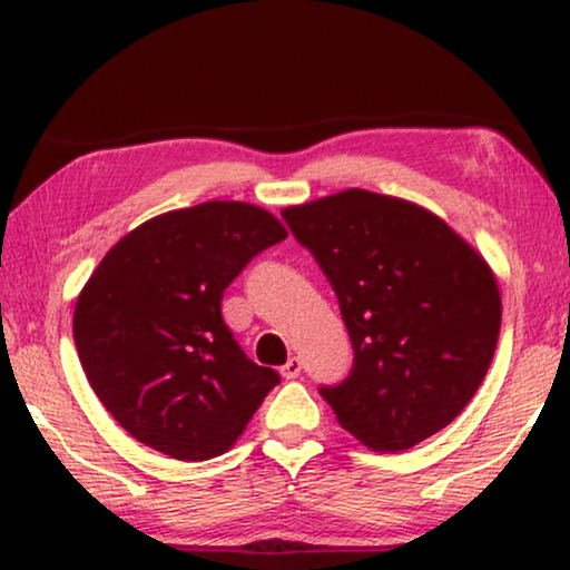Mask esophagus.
<instances>
[{
	"mask_svg": "<svg viewBox=\"0 0 570 570\" xmlns=\"http://www.w3.org/2000/svg\"><path fill=\"white\" fill-rule=\"evenodd\" d=\"M299 372H302V358H299V356H292V358H288V362L282 366L284 380H296V376H299Z\"/></svg>",
	"mask_w": 570,
	"mask_h": 570,
	"instance_id": "obj_1",
	"label": "esophagus"
}]
</instances>
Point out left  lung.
Returning <instances> with one entry per match:
<instances>
[{"label":"left lung","mask_w":570,"mask_h":570,"mask_svg":"<svg viewBox=\"0 0 570 570\" xmlns=\"http://www.w3.org/2000/svg\"><path fill=\"white\" fill-rule=\"evenodd\" d=\"M341 304L354 366L320 387L335 419L374 452L449 426L485 380L501 331L488 263L436 214L351 188L282 212Z\"/></svg>","instance_id":"1"}]
</instances>
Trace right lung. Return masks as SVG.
<instances>
[{
  "instance_id": "right-lung-1",
  "label": "right lung",
  "mask_w": 570,
  "mask_h": 570,
  "mask_svg": "<svg viewBox=\"0 0 570 570\" xmlns=\"http://www.w3.org/2000/svg\"><path fill=\"white\" fill-rule=\"evenodd\" d=\"M284 237L258 206L206 202L144 222L100 261L77 299L75 346L95 395L136 442L212 460L282 382L239 348L222 296Z\"/></svg>"
}]
</instances>
